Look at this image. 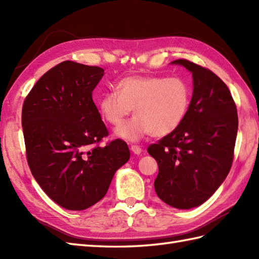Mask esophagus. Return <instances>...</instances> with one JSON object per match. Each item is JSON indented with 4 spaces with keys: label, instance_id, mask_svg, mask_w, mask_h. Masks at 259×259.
<instances>
[{
    "label": "esophagus",
    "instance_id": "obj_1",
    "mask_svg": "<svg viewBox=\"0 0 259 259\" xmlns=\"http://www.w3.org/2000/svg\"><path fill=\"white\" fill-rule=\"evenodd\" d=\"M130 149H131V151H133L135 155H140L141 153V151H142V149H141V147H139V146H136V145H133L130 147Z\"/></svg>",
    "mask_w": 259,
    "mask_h": 259
}]
</instances>
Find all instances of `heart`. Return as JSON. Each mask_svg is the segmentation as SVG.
I'll return each instance as SVG.
<instances>
[{"label": "heart", "instance_id": "1", "mask_svg": "<svg viewBox=\"0 0 259 259\" xmlns=\"http://www.w3.org/2000/svg\"><path fill=\"white\" fill-rule=\"evenodd\" d=\"M190 87L181 78L131 75L119 81L117 92L110 91L99 100L102 118L117 126L134 109L136 117L115 130L121 139L138 141L146 136L166 137L177 130L188 113Z\"/></svg>", "mask_w": 259, "mask_h": 259}]
</instances>
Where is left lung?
Here are the masks:
<instances>
[{"label": "left lung", "mask_w": 259, "mask_h": 259, "mask_svg": "<svg viewBox=\"0 0 259 259\" xmlns=\"http://www.w3.org/2000/svg\"><path fill=\"white\" fill-rule=\"evenodd\" d=\"M189 70L194 91L179 128L148 147L159 172L158 197L178 209L200 206L216 191L232 168L238 129L234 99L224 81L188 60L171 62Z\"/></svg>", "instance_id": "1"}]
</instances>
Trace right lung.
<instances>
[{"label":"right lung","instance_id":"add662e5","mask_svg":"<svg viewBox=\"0 0 259 259\" xmlns=\"http://www.w3.org/2000/svg\"><path fill=\"white\" fill-rule=\"evenodd\" d=\"M104 70L64 61L43 74L22 108L26 159L43 191L69 210L106 196L115 171L129 160L123 140L100 147L108 129L92 100Z\"/></svg>","mask_w":259,"mask_h":259}]
</instances>
